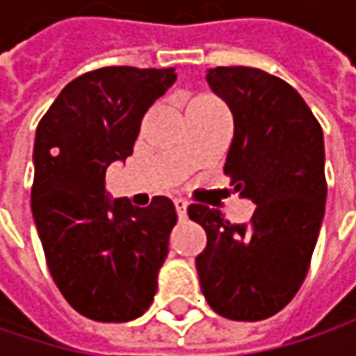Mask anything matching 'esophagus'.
<instances>
[{"instance_id":"esophagus-1","label":"esophagus","mask_w":356,"mask_h":356,"mask_svg":"<svg viewBox=\"0 0 356 356\" xmlns=\"http://www.w3.org/2000/svg\"><path fill=\"white\" fill-rule=\"evenodd\" d=\"M175 210H177V214L181 220L187 216V202H185L183 197H177V200H175Z\"/></svg>"}]
</instances>
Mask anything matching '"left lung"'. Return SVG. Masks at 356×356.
Here are the masks:
<instances>
[{"mask_svg":"<svg viewBox=\"0 0 356 356\" xmlns=\"http://www.w3.org/2000/svg\"><path fill=\"white\" fill-rule=\"evenodd\" d=\"M206 80L235 123L225 175L255 212L231 225L204 204L187 208L208 237L200 286L218 316L266 320L293 301L312 264L327 191L323 134L303 97L264 70L214 67Z\"/></svg>","mask_w":356,"mask_h":356,"instance_id":"left-lung-1","label":"left lung"}]
</instances>
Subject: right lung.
I'll use <instances>...</instances> for the list:
<instances>
[{
	"label": "right lung",
	"instance_id": "add662e5",
	"mask_svg": "<svg viewBox=\"0 0 356 356\" xmlns=\"http://www.w3.org/2000/svg\"><path fill=\"white\" fill-rule=\"evenodd\" d=\"M175 70L111 65L72 80L38 121L31 206L49 272L84 318H140L177 222L169 197L108 202L105 173L134 152L140 123L175 82Z\"/></svg>",
	"mask_w": 356,
	"mask_h": 356
}]
</instances>
